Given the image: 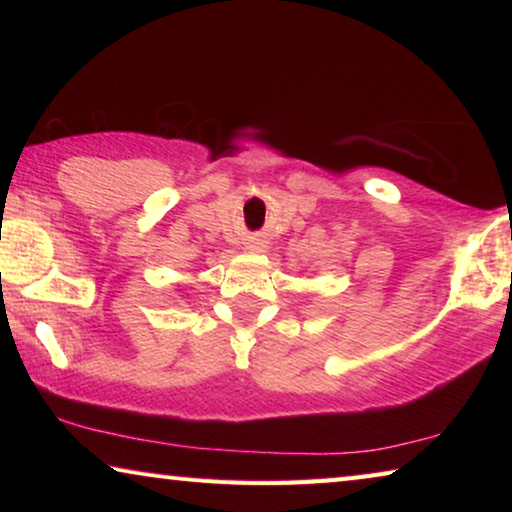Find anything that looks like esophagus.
<instances>
[{
  "instance_id": "obj_1",
  "label": "esophagus",
  "mask_w": 512,
  "mask_h": 512,
  "mask_svg": "<svg viewBox=\"0 0 512 512\" xmlns=\"http://www.w3.org/2000/svg\"><path fill=\"white\" fill-rule=\"evenodd\" d=\"M246 248H248V250H255V253H259V250L264 248V244H262V241H259V239H250L248 244H246Z\"/></svg>"
}]
</instances>
